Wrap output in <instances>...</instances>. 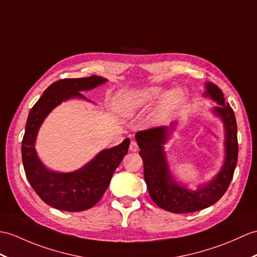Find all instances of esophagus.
<instances>
[{"mask_svg":"<svg viewBox=\"0 0 257 257\" xmlns=\"http://www.w3.org/2000/svg\"><path fill=\"white\" fill-rule=\"evenodd\" d=\"M138 149H139L138 143H137L136 141H131V142H130V146H129V150H130V151L136 152V151H138Z\"/></svg>","mask_w":257,"mask_h":257,"instance_id":"esophagus-1","label":"esophagus"}]
</instances>
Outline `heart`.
I'll use <instances>...</instances> for the list:
<instances>
[{
	"label": "heart",
	"mask_w": 257,
	"mask_h": 257,
	"mask_svg": "<svg viewBox=\"0 0 257 257\" xmlns=\"http://www.w3.org/2000/svg\"><path fill=\"white\" fill-rule=\"evenodd\" d=\"M163 92L162 86H152L141 91L119 93L115 100L116 108L124 116H133L137 111L141 110L150 101L158 98ZM184 92L181 88H172L165 93L160 108L157 112L158 118H164L174 110L182 103Z\"/></svg>",
	"instance_id": "heart-1"
}]
</instances>
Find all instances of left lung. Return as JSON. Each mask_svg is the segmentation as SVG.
I'll list each match as a JSON object with an SVG mask.
<instances>
[{"label":"left lung","instance_id":"obj_1","mask_svg":"<svg viewBox=\"0 0 257 257\" xmlns=\"http://www.w3.org/2000/svg\"><path fill=\"white\" fill-rule=\"evenodd\" d=\"M206 96H210L217 101L218 106L214 107L213 111L222 119L225 131L224 164L221 171L209 183L201 185L197 190H188L173 180L163 145L168 140L174 124L171 127L161 126L141 130L136 134L149 195L160 208L170 212L188 213L213 205L224 195L234 174L238 152L234 111L225 103L222 91L216 84L206 83Z\"/></svg>","mask_w":257,"mask_h":257}]
</instances>
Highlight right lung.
I'll list each match as a JSON object with an SVG mask.
<instances>
[{
    "instance_id": "obj_1",
    "label": "right lung",
    "mask_w": 257,
    "mask_h": 257,
    "mask_svg": "<svg viewBox=\"0 0 257 257\" xmlns=\"http://www.w3.org/2000/svg\"><path fill=\"white\" fill-rule=\"evenodd\" d=\"M107 82L97 75L59 80L48 87L29 111L22 141V159L28 182L43 201L56 209L82 211L96 205L108 188L111 176L128 152L130 139L100 151L82 169L71 173L48 170L35 150L40 124L47 115L63 100L73 97L86 99L80 93Z\"/></svg>"
}]
</instances>
